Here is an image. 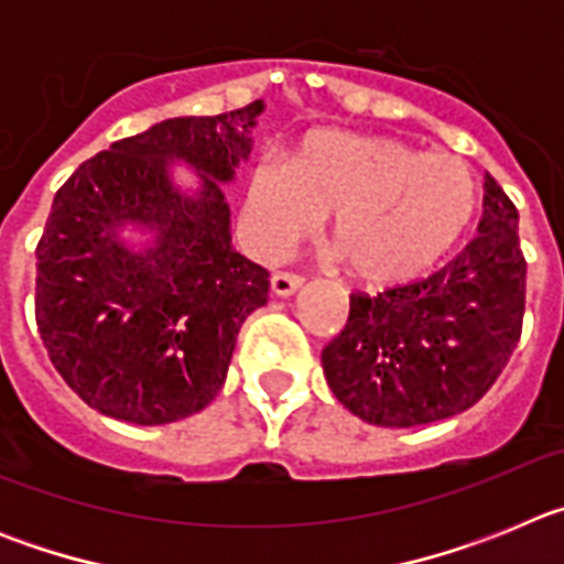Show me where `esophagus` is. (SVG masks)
<instances>
[{"label": "esophagus", "instance_id": "34e87169", "mask_svg": "<svg viewBox=\"0 0 564 564\" xmlns=\"http://www.w3.org/2000/svg\"><path fill=\"white\" fill-rule=\"evenodd\" d=\"M302 282H305V279L299 276V273L276 271L271 276V291L273 296H291V293H296L299 288H302Z\"/></svg>", "mask_w": 564, "mask_h": 564}]
</instances>
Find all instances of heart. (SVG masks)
Wrapping results in <instances>:
<instances>
[{
	"label": "heart",
	"mask_w": 564,
	"mask_h": 564,
	"mask_svg": "<svg viewBox=\"0 0 564 564\" xmlns=\"http://www.w3.org/2000/svg\"><path fill=\"white\" fill-rule=\"evenodd\" d=\"M248 200L265 251H282L336 214L333 242L352 276L398 285L421 276L460 239L475 217L477 183L455 154L318 132L296 163H259Z\"/></svg>",
	"instance_id": "1"
}]
</instances>
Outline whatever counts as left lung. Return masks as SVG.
I'll return each mask as SVG.
<instances>
[{
    "label": "left lung",
    "instance_id": "obj_1",
    "mask_svg": "<svg viewBox=\"0 0 564 564\" xmlns=\"http://www.w3.org/2000/svg\"><path fill=\"white\" fill-rule=\"evenodd\" d=\"M520 214L486 174L477 237L441 271L350 293L344 330L322 350L333 395L376 426H421L475 406L522 336Z\"/></svg>",
    "mask_w": 564,
    "mask_h": 564
}]
</instances>
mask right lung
Wrapping results in <instances>:
<instances>
[{
    "label": "right lung",
    "mask_w": 564,
    "mask_h": 564,
    "mask_svg": "<svg viewBox=\"0 0 564 564\" xmlns=\"http://www.w3.org/2000/svg\"><path fill=\"white\" fill-rule=\"evenodd\" d=\"M262 101L169 118L84 161L53 197L36 246V325L67 387L101 415L158 426L206 410L237 333L268 302V271L231 248L223 183L251 152ZM202 172V194L171 186L167 161ZM159 234L127 252L117 228Z\"/></svg>",
    "instance_id": "obj_1"
}]
</instances>
